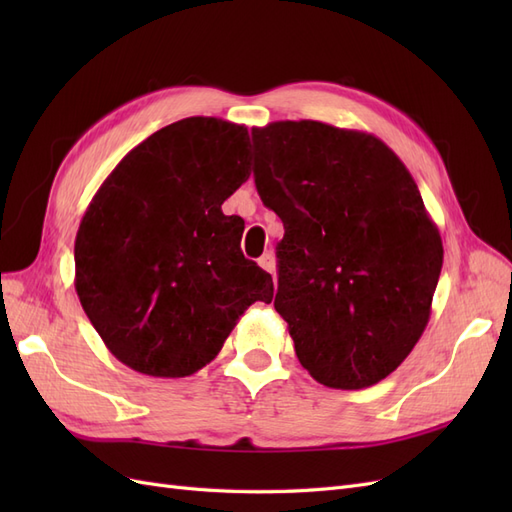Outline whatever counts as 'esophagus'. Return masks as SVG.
Wrapping results in <instances>:
<instances>
[{
  "label": "esophagus",
  "instance_id": "obj_1",
  "mask_svg": "<svg viewBox=\"0 0 512 512\" xmlns=\"http://www.w3.org/2000/svg\"><path fill=\"white\" fill-rule=\"evenodd\" d=\"M258 265L265 269V271H269V273H275V256L271 252H265V254L258 258Z\"/></svg>",
  "mask_w": 512,
  "mask_h": 512
}]
</instances>
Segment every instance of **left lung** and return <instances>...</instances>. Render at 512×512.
Instances as JSON below:
<instances>
[{
  "instance_id": "obj_1",
  "label": "left lung",
  "mask_w": 512,
  "mask_h": 512,
  "mask_svg": "<svg viewBox=\"0 0 512 512\" xmlns=\"http://www.w3.org/2000/svg\"><path fill=\"white\" fill-rule=\"evenodd\" d=\"M252 141L256 190L284 222L273 305L294 352L329 389L378 384L421 339L444 258L410 170L374 134L312 119Z\"/></svg>"
}]
</instances>
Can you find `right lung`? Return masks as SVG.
Returning <instances> with one entry per match:
<instances>
[{"label": "right lung", "mask_w": 512, "mask_h": 512, "mask_svg": "<svg viewBox=\"0 0 512 512\" xmlns=\"http://www.w3.org/2000/svg\"><path fill=\"white\" fill-rule=\"evenodd\" d=\"M250 134L188 117L123 158L83 215L74 288L117 361L153 378L211 363L273 280L241 252L243 220L224 200L250 177Z\"/></svg>", "instance_id": "add662e5"}]
</instances>
